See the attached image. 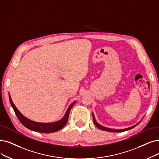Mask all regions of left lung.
<instances>
[{"label":"left lung","mask_w":159,"mask_h":159,"mask_svg":"<svg viewBox=\"0 0 159 159\" xmlns=\"http://www.w3.org/2000/svg\"><path fill=\"white\" fill-rule=\"evenodd\" d=\"M93 122L94 123V125H96V126H97V127L98 129H100V130H105V131H108V132H123V131H126V130H128L129 129H131L132 128L135 127L136 126H137L139 123L136 124V125L133 126H131V127L130 128H128V129H122V130H116V129H108V128H106V127H104V126H102L100 125H99L98 123H97L96 120H95V119H94V115H93Z\"/></svg>","instance_id":"obj_1"}]
</instances>
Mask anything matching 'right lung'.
<instances>
[{
    "label": "right lung",
    "mask_w": 159,
    "mask_h": 159,
    "mask_svg": "<svg viewBox=\"0 0 159 159\" xmlns=\"http://www.w3.org/2000/svg\"><path fill=\"white\" fill-rule=\"evenodd\" d=\"M9 99L10 104L11 105V107H13V109L15 111V113L16 116L17 117L18 119L20 120V121L21 123L25 126V127L34 130L36 132H42V133H52V132H55L61 130L62 129L64 126L66 125L67 123V121L68 120V116H69V113L70 111L72 106L74 105L75 102H73L70 107H68V109L65 114V117H63L61 120H59L57 122H55V123H36L32 121V120L27 119L25 117H24L22 114L20 112L17 107L15 106L13 102L11 100V98L10 97V95L9 94Z\"/></svg>",
    "instance_id": "1"
}]
</instances>
